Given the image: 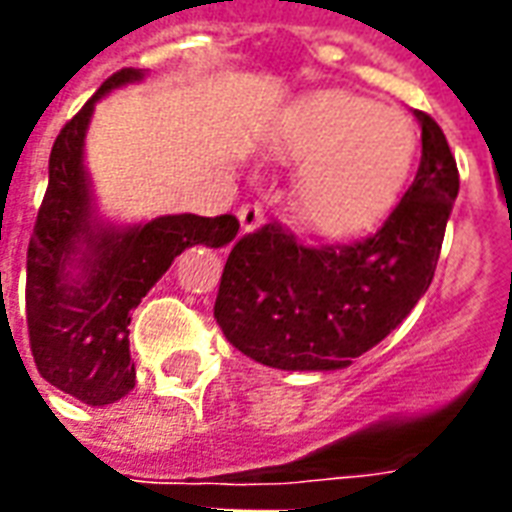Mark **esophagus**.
Instances as JSON below:
<instances>
[{
	"label": "esophagus",
	"mask_w": 512,
	"mask_h": 512,
	"mask_svg": "<svg viewBox=\"0 0 512 512\" xmlns=\"http://www.w3.org/2000/svg\"><path fill=\"white\" fill-rule=\"evenodd\" d=\"M238 219H241V230L244 233H255L257 227L263 224V208L260 205H241Z\"/></svg>",
	"instance_id": "34e87169"
}]
</instances>
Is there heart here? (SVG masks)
<instances>
[{"instance_id": "1", "label": "heart", "mask_w": 512, "mask_h": 512, "mask_svg": "<svg viewBox=\"0 0 512 512\" xmlns=\"http://www.w3.org/2000/svg\"><path fill=\"white\" fill-rule=\"evenodd\" d=\"M277 147L301 167L293 194L299 222L343 241L370 233L395 208L414 167L417 131L400 109L321 90L285 115Z\"/></svg>"}]
</instances>
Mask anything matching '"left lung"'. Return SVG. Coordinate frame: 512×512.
I'll return each instance as SVG.
<instances>
[{"label":"left lung","mask_w":512,"mask_h":512,"mask_svg":"<svg viewBox=\"0 0 512 512\" xmlns=\"http://www.w3.org/2000/svg\"><path fill=\"white\" fill-rule=\"evenodd\" d=\"M414 117L419 169L378 233L312 249L266 224L235 241L213 318L241 354L277 370H343L417 307L439 263L458 167L439 123Z\"/></svg>","instance_id":"obj_1"}]
</instances>
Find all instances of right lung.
<instances>
[{"instance_id":"right-lung-1","label":"right lung","mask_w":512,"mask_h":512,"mask_svg":"<svg viewBox=\"0 0 512 512\" xmlns=\"http://www.w3.org/2000/svg\"><path fill=\"white\" fill-rule=\"evenodd\" d=\"M145 73L123 68L54 139L49 189L27 252V326L38 373L87 406H109L134 389L128 351L131 310L189 246H227L238 219L175 213L115 224L98 216L84 167L95 104Z\"/></svg>"}]
</instances>
